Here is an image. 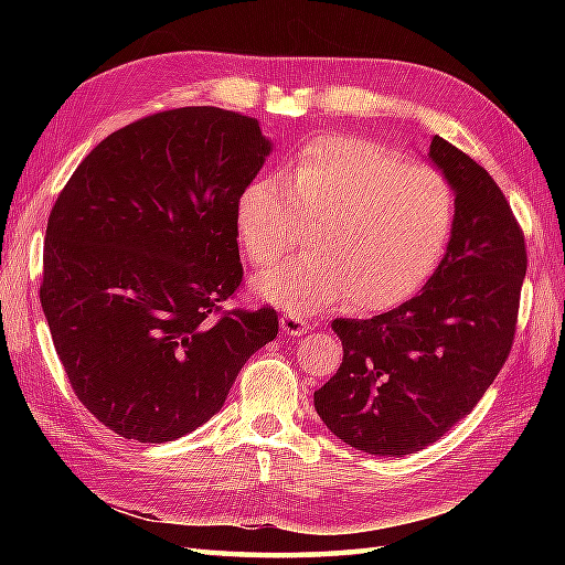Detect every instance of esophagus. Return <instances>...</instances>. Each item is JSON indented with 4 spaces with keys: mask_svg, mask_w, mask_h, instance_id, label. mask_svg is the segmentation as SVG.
<instances>
[{
    "mask_svg": "<svg viewBox=\"0 0 565 565\" xmlns=\"http://www.w3.org/2000/svg\"><path fill=\"white\" fill-rule=\"evenodd\" d=\"M308 330V322L301 316H294V313H286L281 318V332L284 334H291V338H301V334Z\"/></svg>",
    "mask_w": 565,
    "mask_h": 565,
    "instance_id": "obj_1",
    "label": "esophagus"
}]
</instances>
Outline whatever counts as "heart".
I'll return each mask as SVG.
<instances>
[{
    "label": "heart",
    "instance_id": "b5f03b06",
    "mask_svg": "<svg viewBox=\"0 0 565 565\" xmlns=\"http://www.w3.org/2000/svg\"><path fill=\"white\" fill-rule=\"evenodd\" d=\"M298 221L320 223L310 252L262 274V298L301 316L347 296L356 310H388L437 269L454 199L429 167L364 138L322 136L289 172L255 179L237 201V233L257 267L291 247Z\"/></svg>",
    "mask_w": 565,
    "mask_h": 565
}]
</instances>
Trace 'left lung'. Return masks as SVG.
Instances as JSON below:
<instances>
[{
  "instance_id": "1",
  "label": "left lung",
  "mask_w": 565,
  "mask_h": 565,
  "mask_svg": "<svg viewBox=\"0 0 565 565\" xmlns=\"http://www.w3.org/2000/svg\"><path fill=\"white\" fill-rule=\"evenodd\" d=\"M454 223L423 291L369 320L338 318L344 359L313 395L334 437L376 456L425 449L473 411L505 364L526 274L524 235L481 164L435 136Z\"/></svg>"
}]
</instances>
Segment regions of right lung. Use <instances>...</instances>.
<instances>
[{
    "mask_svg": "<svg viewBox=\"0 0 565 565\" xmlns=\"http://www.w3.org/2000/svg\"><path fill=\"white\" fill-rule=\"evenodd\" d=\"M271 152L257 118L215 106L116 130L47 218L41 306L82 405L162 444L221 411L274 308L221 313L239 281L237 201Z\"/></svg>",
    "mask_w": 565,
    "mask_h": 565,
    "instance_id": "right-lung-1",
    "label": "right lung"
}]
</instances>
